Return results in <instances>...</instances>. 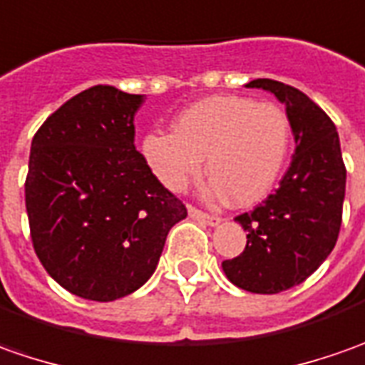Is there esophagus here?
I'll return each mask as SVG.
<instances>
[{
  "label": "esophagus",
  "instance_id": "34e87169",
  "mask_svg": "<svg viewBox=\"0 0 365 365\" xmlns=\"http://www.w3.org/2000/svg\"><path fill=\"white\" fill-rule=\"evenodd\" d=\"M187 214H190V218L202 222V224H206V226H218V224H220V218H218V216L206 214V212H202V210H197V207L194 206L187 207Z\"/></svg>",
  "mask_w": 365,
  "mask_h": 365
}]
</instances>
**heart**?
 <instances>
[{
	"mask_svg": "<svg viewBox=\"0 0 365 365\" xmlns=\"http://www.w3.org/2000/svg\"><path fill=\"white\" fill-rule=\"evenodd\" d=\"M291 147V123L274 103L250 96L216 95L202 98L175 117L173 131L145 133L139 151L145 165L165 190L182 192L200 175L207 158L214 175L210 197L248 206L262 200L277 183Z\"/></svg>",
	"mask_w": 365,
	"mask_h": 365,
	"instance_id": "b5f03b06",
	"label": "heart"
}]
</instances>
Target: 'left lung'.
Wrapping results in <instances>:
<instances>
[{
    "mask_svg": "<svg viewBox=\"0 0 365 365\" xmlns=\"http://www.w3.org/2000/svg\"><path fill=\"white\" fill-rule=\"evenodd\" d=\"M246 86L283 103L297 147L277 192L236 216L248 232L246 248L222 269L236 287L274 295L303 283L331 255L341 228L346 165L333 120L305 93L270 78Z\"/></svg>",
    "mask_w": 365,
    "mask_h": 365,
    "instance_id": "obj_1",
    "label": "left lung"
}]
</instances>
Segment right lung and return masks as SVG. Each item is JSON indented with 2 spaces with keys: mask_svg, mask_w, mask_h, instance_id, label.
<instances>
[{
  "mask_svg": "<svg viewBox=\"0 0 365 365\" xmlns=\"http://www.w3.org/2000/svg\"><path fill=\"white\" fill-rule=\"evenodd\" d=\"M143 95L98 84L66 101L34 135L26 210L34 250L72 295L115 301L158 269L187 210L135 149Z\"/></svg>",
  "mask_w": 365,
  "mask_h": 365,
  "instance_id": "add662e5",
  "label": "right lung"
}]
</instances>
